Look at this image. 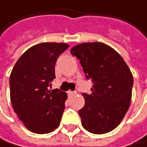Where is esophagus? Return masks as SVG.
<instances>
[{
  "label": "esophagus",
  "mask_w": 147,
  "mask_h": 147,
  "mask_svg": "<svg viewBox=\"0 0 147 147\" xmlns=\"http://www.w3.org/2000/svg\"><path fill=\"white\" fill-rule=\"evenodd\" d=\"M67 93H68V96H73V95L76 94V92H72V91H69Z\"/></svg>",
  "instance_id": "esophagus-1"
}]
</instances>
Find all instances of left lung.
Masks as SVG:
<instances>
[{
	"mask_svg": "<svg viewBox=\"0 0 147 147\" xmlns=\"http://www.w3.org/2000/svg\"><path fill=\"white\" fill-rule=\"evenodd\" d=\"M80 60L92 93H82L85 104L79 111L82 125L93 134L111 132L119 125L130 106L133 75L121 55L101 42L82 43L71 49Z\"/></svg>",
	"mask_w": 147,
	"mask_h": 147,
	"instance_id": "obj_1",
	"label": "left lung"
}]
</instances>
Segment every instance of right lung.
Returning a JSON list of instances; mask_svg holds the SVG:
<instances>
[{
  "label": "right lung",
  "instance_id": "right-lung-1",
  "mask_svg": "<svg viewBox=\"0 0 147 147\" xmlns=\"http://www.w3.org/2000/svg\"><path fill=\"white\" fill-rule=\"evenodd\" d=\"M69 47L65 43H40L28 48L15 64L11 76V101L15 113L33 133L46 134L60 125L67 94L49 90L55 65Z\"/></svg>",
  "mask_w": 147,
  "mask_h": 147
}]
</instances>
